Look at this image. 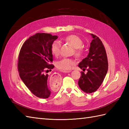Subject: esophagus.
<instances>
[{"mask_svg": "<svg viewBox=\"0 0 129 129\" xmlns=\"http://www.w3.org/2000/svg\"><path fill=\"white\" fill-rule=\"evenodd\" d=\"M72 72V71L71 70H69V71H65L64 72H65V73H70V72Z\"/></svg>", "mask_w": 129, "mask_h": 129, "instance_id": "1", "label": "esophagus"}]
</instances>
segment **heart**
<instances>
[{"label":"heart","mask_w":129,"mask_h":129,"mask_svg":"<svg viewBox=\"0 0 129 129\" xmlns=\"http://www.w3.org/2000/svg\"><path fill=\"white\" fill-rule=\"evenodd\" d=\"M64 40L70 44L75 48V54L76 56L80 57L84 54V49L82 47L83 42L80 37L76 35H70L64 38ZM51 51L53 55L57 56L60 52V43L59 41H54L51 46ZM75 61L72 59L63 58L56 63V67L62 71H68L72 69Z\"/></svg>","instance_id":"b5f03b06"}]
</instances>
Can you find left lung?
Listing matches in <instances>:
<instances>
[{"mask_svg":"<svg viewBox=\"0 0 129 129\" xmlns=\"http://www.w3.org/2000/svg\"><path fill=\"white\" fill-rule=\"evenodd\" d=\"M90 43L89 53L86 57L79 64V67L87 73L81 72L78 85L86 93L94 92L103 83L108 70V61L106 50L101 40L95 35Z\"/></svg>","mask_w":129,"mask_h":129,"instance_id":"8db88e82","label":"left lung"}]
</instances>
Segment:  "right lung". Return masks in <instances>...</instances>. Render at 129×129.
I'll list each match as a JSON object with an SVG mask.
<instances>
[{
  "label": "right lung",
  "instance_id": "add662e5",
  "mask_svg": "<svg viewBox=\"0 0 129 129\" xmlns=\"http://www.w3.org/2000/svg\"><path fill=\"white\" fill-rule=\"evenodd\" d=\"M56 35L37 33L24 43L19 52L18 69L26 86L36 96L46 99L51 91L47 85L49 70L54 66L51 46L57 39Z\"/></svg>",
  "mask_w": 129,
  "mask_h": 129
}]
</instances>
